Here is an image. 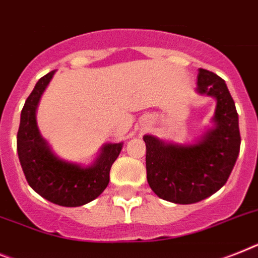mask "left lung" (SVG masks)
<instances>
[{
  "mask_svg": "<svg viewBox=\"0 0 258 258\" xmlns=\"http://www.w3.org/2000/svg\"><path fill=\"white\" fill-rule=\"evenodd\" d=\"M198 93L216 98L214 122L201 142L192 146L166 144L146 135L147 181L160 198L178 205L197 203L227 182L240 152L239 116L224 80L199 69Z\"/></svg>",
  "mask_w": 258,
  "mask_h": 258,
  "instance_id": "1",
  "label": "left lung"
}]
</instances>
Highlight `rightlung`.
<instances>
[{"mask_svg": "<svg viewBox=\"0 0 258 258\" xmlns=\"http://www.w3.org/2000/svg\"><path fill=\"white\" fill-rule=\"evenodd\" d=\"M53 73L55 71L43 76L26 99L17 134V151L26 179L39 196L59 206L79 207L96 199L107 187L112 162L123 144L103 147L97 161L88 168L62 161L51 152L39 134L35 112Z\"/></svg>", "mask_w": 258, "mask_h": 258, "instance_id": "add662e5", "label": "right lung"}]
</instances>
